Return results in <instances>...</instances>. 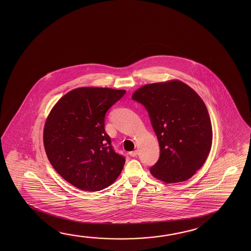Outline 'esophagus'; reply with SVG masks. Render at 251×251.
<instances>
[{
  "mask_svg": "<svg viewBox=\"0 0 251 251\" xmlns=\"http://www.w3.org/2000/svg\"><path fill=\"white\" fill-rule=\"evenodd\" d=\"M137 153H138V151H137L136 150V151H133L129 152V156H131L134 157V156H137Z\"/></svg>",
  "mask_w": 251,
  "mask_h": 251,
  "instance_id": "1",
  "label": "esophagus"
}]
</instances>
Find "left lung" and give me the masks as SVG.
<instances>
[{
	"label": "left lung",
	"mask_w": 251,
	"mask_h": 251,
	"mask_svg": "<svg viewBox=\"0 0 251 251\" xmlns=\"http://www.w3.org/2000/svg\"><path fill=\"white\" fill-rule=\"evenodd\" d=\"M132 100L144 105L160 148V156L150 169L165 183L187 180L204 165L213 131L205 103L195 91L179 80L140 87Z\"/></svg>",
	"instance_id": "1"
}]
</instances>
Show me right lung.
<instances>
[{
    "label": "right lung",
    "instance_id": "add662e5",
    "mask_svg": "<svg viewBox=\"0 0 251 251\" xmlns=\"http://www.w3.org/2000/svg\"><path fill=\"white\" fill-rule=\"evenodd\" d=\"M125 90L79 87L56 103L46 119L44 145L64 179L83 191H100L119 177L125 157L114 151L105 115Z\"/></svg>",
    "mask_w": 251,
    "mask_h": 251
}]
</instances>
